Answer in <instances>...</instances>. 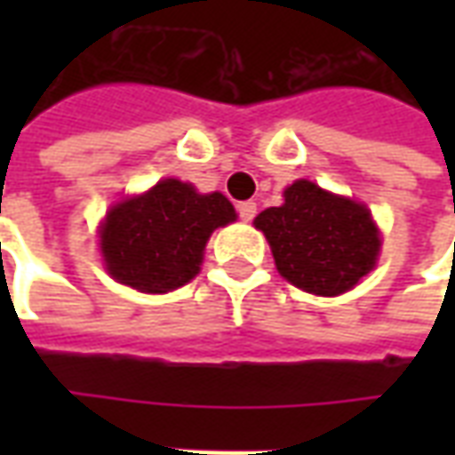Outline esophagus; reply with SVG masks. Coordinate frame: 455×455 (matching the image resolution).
I'll return each instance as SVG.
<instances>
[{"instance_id":"1","label":"esophagus","mask_w":455,"mask_h":455,"mask_svg":"<svg viewBox=\"0 0 455 455\" xmlns=\"http://www.w3.org/2000/svg\"><path fill=\"white\" fill-rule=\"evenodd\" d=\"M256 202H251V199H248V202H238V207H236V212H238V217L243 219V221H251V219L256 217Z\"/></svg>"}]
</instances>
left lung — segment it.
<instances>
[{
	"label": "left lung",
	"instance_id": "left-lung-1",
	"mask_svg": "<svg viewBox=\"0 0 455 455\" xmlns=\"http://www.w3.org/2000/svg\"><path fill=\"white\" fill-rule=\"evenodd\" d=\"M285 202L256 217L277 273L305 292L336 297L358 285L380 256V231L371 209L331 195L309 180L285 189Z\"/></svg>",
	"mask_w": 455,
	"mask_h": 455
}]
</instances>
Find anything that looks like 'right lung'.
Here are the masks:
<instances>
[{
  "mask_svg": "<svg viewBox=\"0 0 455 455\" xmlns=\"http://www.w3.org/2000/svg\"><path fill=\"white\" fill-rule=\"evenodd\" d=\"M231 221L236 212L221 192L199 195L189 182L160 180L107 212L100 227L104 267L139 292L178 290L199 273L214 228Z\"/></svg>",
  "mask_w": 455,
  "mask_h": 455,
  "instance_id": "add662e5",
  "label": "right lung"
}]
</instances>
